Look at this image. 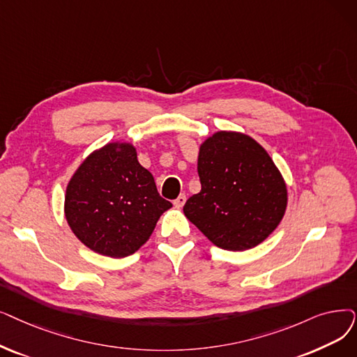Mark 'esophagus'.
Returning a JSON list of instances; mask_svg holds the SVG:
<instances>
[{
	"mask_svg": "<svg viewBox=\"0 0 357 357\" xmlns=\"http://www.w3.org/2000/svg\"><path fill=\"white\" fill-rule=\"evenodd\" d=\"M185 201H187V195H185V194H181V195L174 201V204H175V207L181 208V207L185 204Z\"/></svg>",
	"mask_w": 357,
	"mask_h": 357,
	"instance_id": "esophagus-1",
	"label": "esophagus"
}]
</instances>
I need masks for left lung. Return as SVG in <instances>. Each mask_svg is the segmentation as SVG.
<instances>
[{"label": "left lung", "instance_id": "obj_1", "mask_svg": "<svg viewBox=\"0 0 357 357\" xmlns=\"http://www.w3.org/2000/svg\"><path fill=\"white\" fill-rule=\"evenodd\" d=\"M201 191L183 213L215 245L245 251L264 241L283 219L286 183L268 153L251 137L220 131L201 144Z\"/></svg>", "mask_w": 357, "mask_h": 357}]
</instances>
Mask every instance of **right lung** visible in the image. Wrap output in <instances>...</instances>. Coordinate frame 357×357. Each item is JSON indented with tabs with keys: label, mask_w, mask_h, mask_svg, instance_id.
Instances as JSON below:
<instances>
[{
	"label": "right lung",
	"mask_w": 357,
	"mask_h": 357,
	"mask_svg": "<svg viewBox=\"0 0 357 357\" xmlns=\"http://www.w3.org/2000/svg\"><path fill=\"white\" fill-rule=\"evenodd\" d=\"M170 207L128 143L107 144L90 154L66 195V217L74 235L91 251L112 258L134 254Z\"/></svg>",
	"instance_id": "1"
}]
</instances>
